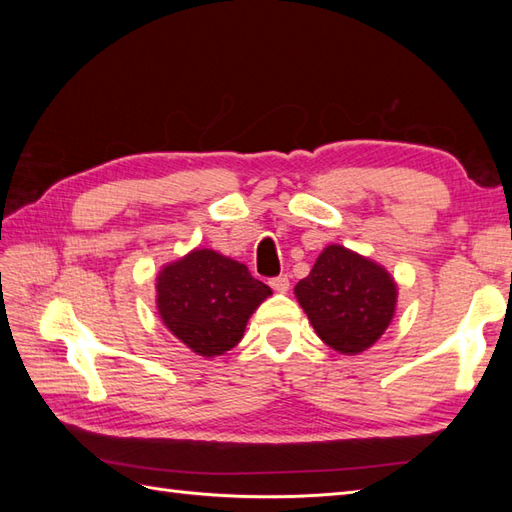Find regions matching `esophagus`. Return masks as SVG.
Segmentation results:
<instances>
[{
	"label": "esophagus",
	"mask_w": 512,
	"mask_h": 512,
	"mask_svg": "<svg viewBox=\"0 0 512 512\" xmlns=\"http://www.w3.org/2000/svg\"><path fill=\"white\" fill-rule=\"evenodd\" d=\"M270 288L284 295V292L290 290V279H288L286 275H279V277H275V279H270Z\"/></svg>",
	"instance_id": "1"
}]
</instances>
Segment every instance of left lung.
<instances>
[{"instance_id": "obj_1", "label": "left lung", "mask_w": 512, "mask_h": 512, "mask_svg": "<svg viewBox=\"0 0 512 512\" xmlns=\"http://www.w3.org/2000/svg\"><path fill=\"white\" fill-rule=\"evenodd\" d=\"M295 297L319 339L334 352L369 350L389 328L398 306V284L385 266L341 244L325 246Z\"/></svg>"}]
</instances>
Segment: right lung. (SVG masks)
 Here are the masks:
<instances>
[{"mask_svg":"<svg viewBox=\"0 0 512 512\" xmlns=\"http://www.w3.org/2000/svg\"><path fill=\"white\" fill-rule=\"evenodd\" d=\"M273 295L244 264L213 248L191 253L160 268L156 308L167 330L191 352L222 356L242 341L246 323Z\"/></svg>","mask_w":512,"mask_h":512,"instance_id":"obj_1","label":"right lung"}]
</instances>
